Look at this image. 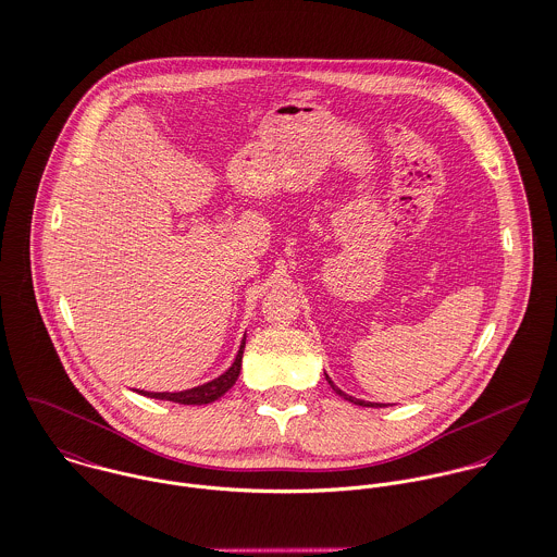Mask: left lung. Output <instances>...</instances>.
<instances>
[{
	"label": "left lung",
	"instance_id": "1",
	"mask_svg": "<svg viewBox=\"0 0 557 557\" xmlns=\"http://www.w3.org/2000/svg\"><path fill=\"white\" fill-rule=\"evenodd\" d=\"M326 380H329V384L333 386V391H335L337 395H342L344 399H348V401H352V404H359V406H380V404H371V401H363V399H357V397H352V395L344 393V391H342V388H339V386H337V384H335V382H333V380H331L329 375H326Z\"/></svg>",
	"mask_w": 557,
	"mask_h": 557
}]
</instances>
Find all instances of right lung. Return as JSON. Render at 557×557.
<instances>
[{
    "label": "right lung",
    "mask_w": 557,
    "mask_h": 557,
    "mask_svg": "<svg viewBox=\"0 0 557 557\" xmlns=\"http://www.w3.org/2000/svg\"><path fill=\"white\" fill-rule=\"evenodd\" d=\"M244 346H246V337L242 339V346L237 350V357L233 361V366L228 370L224 371L222 375L200 384V386H194V388H186V391H177V393H151V391H138L140 395H147V397H156V399H166V401H177V404H191V406H200V404H209V401H215L218 397H222L237 380L239 370H242V355H244Z\"/></svg>",
    "instance_id": "1"
}]
</instances>
